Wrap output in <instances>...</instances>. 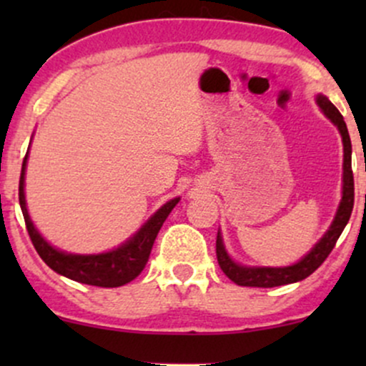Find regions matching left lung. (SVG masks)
I'll use <instances>...</instances> for the list:
<instances>
[{
  "instance_id": "obj_1",
  "label": "left lung",
  "mask_w": 366,
  "mask_h": 366,
  "mask_svg": "<svg viewBox=\"0 0 366 366\" xmlns=\"http://www.w3.org/2000/svg\"><path fill=\"white\" fill-rule=\"evenodd\" d=\"M323 115L329 119L332 124L335 125L342 137V149H344V159H342V197L339 203L337 212H335L334 220L327 232L320 237V241L315 244L312 249L306 253L303 258L297 259L296 263L289 264V267H249V264H242L234 262L230 254L227 253L224 239H222V232L218 230L217 234V259L224 274L229 277L232 282L237 285H246V287H277V285H285L292 282H300V280L306 279L317 270L320 264L325 262L327 256L334 249L335 242H337L339 236L342 234L344 227L350 222L352 204H355V180H352V170H351V139L350 132H347L346 122H344L342 115L339 113L337 108L330 103V99L323 94H317L315 98Z\"/></svg>"
}]
</instances>
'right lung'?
Wrapping results in <instances>:
<instances>
[{
	"mask_svg": "<svg viewBox=\"0 0 366 366\" xmlns=\"http://www.w3.org/2000/svg\"><path fill=\"white\" fill-rule=\"evenodd\" d=\"M27 158L29 149L22 163V174H20L19 201L25 218V225H27V232L31 236L36 251L43 258V262L51 270L66 277V279H72L75 282L87 285H98V287H120V285L129 284L130 280L136 279L144 270L146 263H148L151 247L154 244V239H157L163 222L170 215V212L179 203L180 197H174V199L167 201L163 207H159L141 225V229H137L136 234H132L127 241H124L120 246L113 247L110 251H104V253L98 254L66 253V251H61L49 244L41 236L39 230L36 229L34 222L31 220V215H29L27 203H25V169H27Z\"/></svg>",
	"mask_w": 366,
	"mask_h": 366,
	"instance_id": "obj_1",
	"label": "right lung"
}]
</instances>
